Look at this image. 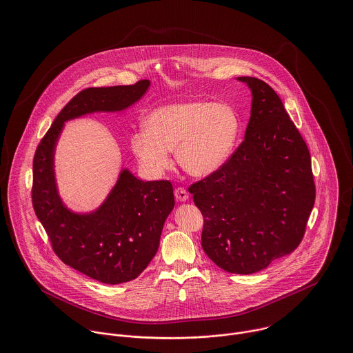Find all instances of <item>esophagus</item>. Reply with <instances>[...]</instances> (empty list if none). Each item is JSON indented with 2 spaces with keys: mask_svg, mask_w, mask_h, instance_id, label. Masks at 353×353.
<instances>
[{
  "mask_svg": "<svg viewBox=\"0 0 353 353\" xmlns=\"http://www.w3.org/2000/svg\"><path fill=\"white\" fill-rule=\"evenodd\" d=\"M174 194H175L176 201L185 202L189 200V193H188L183 188H178V189H175Z\"/></svg>",
  "mask_w": 353,
  "mask_h": 353,
  "instance_id": "esophagus-1",
  "label": "esophagus"
}]
</instances>
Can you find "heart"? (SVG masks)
<instances>
[{
  "mask_svg": "<svg viewBox=\"0 0 353 353\" xmlns=\"http://www.w3.org/2000/svg\"><path fill=\"white\" fill-rule=\"evenodd\" d=\"M144 128L130 136V148L147 172L161 175L171 165L174 151L186 174L205 178L230 157L241 121L227 103L181 101L154 108Z\"/></svg>",
  "mask_w": 353,
  "mask_h": 353,
  "instance_id": "b5f03b06",
  "label": "heart"
}]
</instances>
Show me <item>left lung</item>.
<instances>
[{
	"label": "left lung",
	"mask_w": 353,
	"mask_h": 353,
	"mask_svg": "<svg viewBox=\"0 0 353 353\" xmlns=\"http://www.w3.org/2000/svg\"><path fill=\"white\" fill-rule=\"evenodd\" d=\"M252 91L243 143L189 192L203 216L201 245L223 270L252 274L302 242L315 202L311 157L283 101L265 81Z\"/></svg>",
	"instance_id": "8db88e82"
}]
</instances>
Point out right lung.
I'll use <instances>...</instances> for the list:
<instances>
[{
	"label": "right lung",
	"mask_w": 353,
	"mask_h": 353,
	"mask_svg": "<svg viewBox=\"0 0 353 353\" xmlns=\"http://www.w3.org/2000/svg\"><path fill=\"white\" fill-rule=\"evenodd\" d=\"M151 85L87 88L69 101L39 143L32 164V205L59 259L104 284L134 280L157 252L165 219L174 209L168 181H141L128 168L95 210L69 209L58 193L54 154L65 122L94 114L121 112L140 101Z\"/></svg>",
	"instance_id": "right-lung-1"
}]
</instances>
